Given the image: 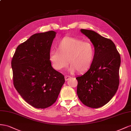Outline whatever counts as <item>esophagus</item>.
Wrapping results in <instances>:
<instances>
[{
	"label": "esophagus",
	"instance_id": "esophagus-1",
	"mask_svg": "<svg viewBox=\"0 0 131 131\" xmlns=\"http://www.w3.org/2000/svg\"><path fill=\"white\" fill-rule=\"evenodd\" d=\"M70 78H71V77H70V76L66 75V76H65V81H68Z\"/></svg>",
	"mask_w": 131,
	"mask_h": 131
}]
</instances>
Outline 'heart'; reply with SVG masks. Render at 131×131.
Instances as JSON below:
<instances>
[{"mask_svg":"<svg viewBox=\"0 0 131 131\" xmlns=\"http://www.w3.org/2000/svg\"><path fill=\"white\" fill-rule=\"evenodd\" d=\"M94 57V48L90 42L71 37H64L58 43V49H51L49 52V59L55 70H64L69 63L71 72H86Z\"/></svg>","mask_w":131,"mask_h":131,"instance_id":"obj_1","label":"heart"}]
</instances>
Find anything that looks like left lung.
Listing matches in <instances>:
<instances>
[{
  "instance_id": "left-lung-1",
  "label": "left lung",
  "mask_w": 131,
  "mask_h": 131,
  "mask_svg": "<svg viewBox=\"0 0 131 131\" xmlns=\"http://www.w3.org/2000/svg\"><path fill=\"white\" fill-rule=\"evenodd\" d=\"M81 32L94 46V57L87 72L76 77L77 94L84 105L99 108L109 102L117 91L121 57L111 39L92 30L81 29Z\"/></svg>"
}]
</instances>
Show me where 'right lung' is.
<instances>
[{
  "mask_svg": "<svg viewBox=\"0 0 131 131\" xmlns=\"http://www.w3.org/2000/svg\"><path fill=\"white\" fill-rule=\"evenodd\" d=\"M56 33L50 31L32 35L17 47L12 60L15 88L37 109L53 105L65 83L64 76L52 68L49 59Z\"/></svg>",
  "mask_w": 131,
  "mask_h": 131,
  "instance_id": "right-lung-1",
  "label": "right lung"
}]
</instances>
